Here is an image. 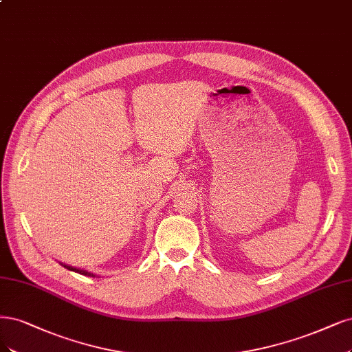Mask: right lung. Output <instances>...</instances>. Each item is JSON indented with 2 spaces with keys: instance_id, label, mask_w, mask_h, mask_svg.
Returning a JSON list of instances; mask_svg holds the SVG:
<instances>
[{
  "instance_id": "add662e5",
  "label": "right lung",
  "mask_w": 352,
  "mask_h": 352,
  "mask_svg": "<svg viewBox=\"0 0 352 352\" xmlns=\"http://www.w3.org/2000/svg\"><path fill=\"white\" fill-rule=\"evenodd\" d=\"M63 266H65V268H67V270H69V271L78 272V274H81V275H89V276H94L93 274H90V272H87V271H84V270H77V268H72V266H68V265H63Z\"/></svg>"
}]
</instances>
